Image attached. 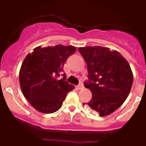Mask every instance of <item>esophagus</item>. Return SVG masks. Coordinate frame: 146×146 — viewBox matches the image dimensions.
<instances>
[{
  "instance_id": "1",
  "label": "esophagus",
  "mask_w": 146,
  "mask_h": 146,
  "mask_svg": "<svg viewBox=\"0 0 146 146\" xmlns=\"http://www.w3.org/2000/svg\"><path fill=\"white\" fill-rule=\"evenodd\" d=\"M76 88H77L78 90H81V89H82V88H84L83 84H82V83H80L78 85L77 87H76Z\"/></svg>"
}]
</instances>
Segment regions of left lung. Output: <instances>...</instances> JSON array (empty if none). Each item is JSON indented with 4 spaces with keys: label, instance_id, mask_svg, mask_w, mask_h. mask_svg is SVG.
<instances>
[{
    "label": "left lung",
    "instance_id": "1",
    "mask_svg": "<svg viewBox=\"0 0 146 146\" xmlns=\"http://www.w3.org/2000/svg\"><path fill=\"white\" fill-rule=\"evenodd\" d=\"M78 51L88 65L89 82L84 85L92 94L87 104L100 117L109 115L122 105L131 89L133 75L129 62L107 47H80Z\"/></svg>",
    "mask_w": 146,
    "mask_h": 146
}]
</instances>
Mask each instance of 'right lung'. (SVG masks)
Wrapping results in <instances>:
<instances>
[{
    "label": "right lung",
    "instance_id": "obj_1",
    "mask_svg": "<svg viewBox=\"0 0 146 146\" xmlns=\"http://www.w3.org/2000/svg\"><path fill=\"white\" fill-rule=\"evenodd\" d=\"M73 46L34 48L23 61L19 73L20 85L25 98L36 110L51 114L61 107L66 95L75 87L58 79L64 71V65L69 56L76 52Z\"/></svg>",
    "mask_w": 146,
    "mask_h": 146
}]
</instances>
